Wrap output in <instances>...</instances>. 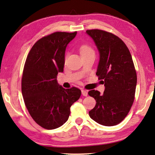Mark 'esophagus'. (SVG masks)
<instances>
[{
    "instance_id": "esophagus-1",
    "label": "esophagus",
    "mask_w": 155,
    "mask_h": 155,
    "mask_svg": "<svg viewBox=\"0 0 155 155\" xmlns=\"http://www.w3.org/2000/svg\"><path fill=\"white\" fill-rule=\"evenodd\" d=\"M82 94L84 97H87V94H88V92L85 90H82Z\"/></svg>"
}]
</instances>
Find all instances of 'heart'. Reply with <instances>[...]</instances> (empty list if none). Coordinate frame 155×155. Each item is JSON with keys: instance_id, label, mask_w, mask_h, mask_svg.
<instances>
[{"instance_id": "b5f03b06", "label": "heart", "mask_w": 155, "mask_h": 155, "mask_svg": "<svg viewBox=\"0 0 155 155\" xmlns=\"http://www.w3.org/2000/svg\"><path fill=\"white\" fill-rule=\"evenodd\" d=\"M80 52H81V54H87V53H91V52H94V51L90 46H82L81 48H80Z\"/></svg>"}]
</instances>
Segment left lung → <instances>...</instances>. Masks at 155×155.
<instances>
[{
  "label": "left lung",
  "instance_id": "obj_1",
  "mask_svg": "<svg viewBox=\"0 0 155 155\" xmlns=\"http://www.w3.org/2000/svg\"><path fill=\"white\" fill-rule=\"evenodd\" d=\"M86 33L99 51L96 75L105 86L103 94L95 90L89 91L97 102L89 115L102 126H116L128 115L135 99L137 75L132 56L124 42L112 33L100 29Z\"/></svg>",
  "mask_w": 155,
  "mask_h": 155
}]
</instances>
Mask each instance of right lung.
I'll return each instance as SVG.
<instances>
[{"label":"right lung","instance_id":"right-lung-1","mask_svg":"<svg viewBox=\"0 0 155 155\" xmlns=\"http://www.w3.org/2000/svg\"><path fill=\"white\" fill-rule=\"evenodd\" d=\"M77 35L56 31L36 42L27 55L22 77V94L29 114L42 128L52 130L68 119L71 107L81 91L64 89L57 82L63 73L65 48Z\"/></svg>","mask_w":155,"mask_h":155}]
</instances>
